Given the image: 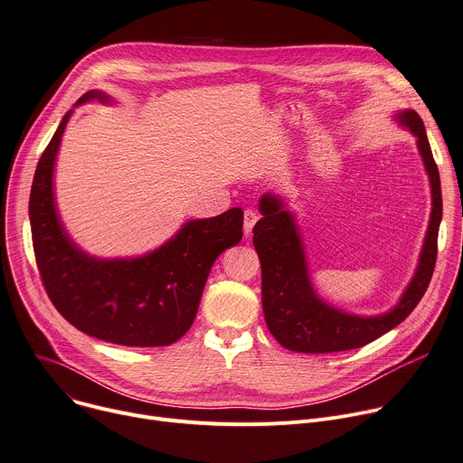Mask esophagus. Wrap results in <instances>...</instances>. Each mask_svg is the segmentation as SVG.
Instances as JSON below:
<instances>
[{"instance_id":"esophagus-1","label":"esophagus","mask_w":463,"mask_h":463,"mask_svg":"<svg viewBox=\"0 0 463 463\" xmlns=\"http://www.w3.org/2000/svg\"><path fill=\"white\" fill-rule=\"evenodd\" d=\"M257 222H259V213L253 208H248L243 212V231H245V234H248V236L251 234Z\"/></svg>"}]
</instances>
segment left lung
I'll list each match as a JSON object with an SVG mask.
<instances>
[{
	"label": "left lung",
	"instance_id": "8db88e82",
	"mask_svg": "<svg viewBox=\"0 0 463 463\" xmlns=\"http://www.w3.org/2000/svg\"><path fill=\"white\" fill-rule=\"evenodd\" d=\"M398 120L417 136L432 184V215L411 285L392 311L361 318L333 309L315 294L292 215L273 195L260 199L262 220L253 227V243L262 266V309L269 333L281 346L301 354H331L361 348L404 322L424 296L438 259V232L443 215L441 182L422 118L408 109Z\"/></svg>",
	"mask_w": 463,
	"mask_h": 463
}]
</instances>
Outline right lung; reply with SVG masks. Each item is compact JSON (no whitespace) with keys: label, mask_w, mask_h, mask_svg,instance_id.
Instances as JSON below:
<instances>
[{"label":"right lung","mask_w":463,"mask_h":463,"mask_svg":"<svg viewBox=\"0 0 463 463\" xmlns=\"http://www.w3.org/2000/svg\"><path fill=\"white\" fill-rule=\"evenodd\" d=\"M99 99L87 92L78 104ZM71 111L39 160L29 195L33 251L50 301L67 322L100 341L122 346H167L197 315L212 264L241 240L243 212L231 208L210 220L188 222L160 250L132 260H97L81 253L61 227L52 173Z\"/></svg>","instance_id":"obj_1"}]
</instances>
